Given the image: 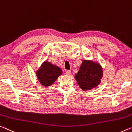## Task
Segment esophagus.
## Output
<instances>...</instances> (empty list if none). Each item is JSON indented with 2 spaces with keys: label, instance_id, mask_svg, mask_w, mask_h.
Returning <instances> with one entry per match:
<instances>
[{
  "label": "esophagus",
  "instance_id": "esophagus-1",
  "mask_svg": "<svg viewBox=\"0 0 132 132\" xmlns=\"http://www.w3.org/2000/svg\"><path fill=\"white\" fill-rule=\"evenodd\" d=\"M72 74V72L70 71V70H67L66 72V75H70Z\"/></svg>",
  "mask_w": 132,
  "mask_h": 132
}]
</instances>
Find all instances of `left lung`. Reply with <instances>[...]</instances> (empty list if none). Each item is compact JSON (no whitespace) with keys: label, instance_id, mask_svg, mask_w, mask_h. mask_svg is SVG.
Segmentation results:
<instances>
[{"label":"left lung","instance_id":"left-lung-1","mask_svg":"<svg viewBox=\"0 0 132 132\" xmlns=\"http://www.w3.org/2000/svg\"><path fill=\"white\" fill-rule=\"evenodd\" d=\"M103 75V69L98 63L84 60L75 78L82 90L88 91L99 85Z\"/></svg>","mask_w":132,"mask_h":132}]
</instances>
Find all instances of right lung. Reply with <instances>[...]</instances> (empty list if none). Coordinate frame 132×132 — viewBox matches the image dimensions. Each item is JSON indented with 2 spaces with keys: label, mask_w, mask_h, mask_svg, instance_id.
<instances>
[{
  "label": "right lung",
  "mask_w": 132,
  "mask_h": 132,
  "mask_svg": "<svg viewBox=\"0 0 132 132\" xmlns=\"http://www.w3.org/2000/svg\"><path fill=\"white\" fill-rule=\"evenodd\" d=\"M62 74L60 68L53 64L48 61H45L36 72V75L40 83L44 86H50Z\"/></svg>",
  "instance_id": "add662e5"
}]
</instances>
